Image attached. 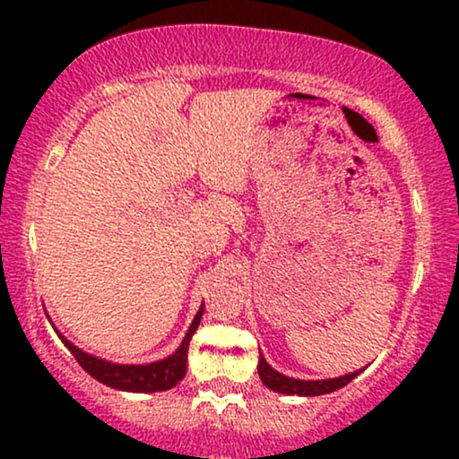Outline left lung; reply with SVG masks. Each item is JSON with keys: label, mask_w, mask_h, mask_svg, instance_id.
Returning a JSON list of instances; mask_svg holds the SVG:
<instances>
[{"label": "left lung", "mask_w": 459, "mask_h": 459, "mask_svg": "<svg viewBox=\"0 0 459 459\" xmlns=\"http://www.w3.org/2000/svg\"><path fill=\"white\" fill-rule=\"evenodd\" d=\"M363 369L351 372L341 378H328V380H297L288 378V376L275 372V369L265 361V357L259 353V378L267 388H272L275 393L284 394H299V397H317V394H328L334 393L338 388L347 386L355 376H359Z\"/></svg>", "instance_id": "obj_1"}]
</instances>
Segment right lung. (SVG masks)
I'll return each instance as SVG.
<instances>
[{
	"label": "right lung",
	"mask_w": 459,
	"mask_h": 459,
	"mask_svg": "<svg viewBox=\"0 0 459 459\" xmlns=\"http://www.w3.org/2000/svg\"><path fill=\"white\" fill-rule=\"evenodd\" d=\"M204 305H200V309L194 317V322L187 330L184 341H181L179 349L175 351L173 355H169L167 359L148 363V366H118V363H110L106 359H100V357H93L85 351L74 347L73 342H68L65 336H58L60 341L66 344V349L71 351L74 359L79 361V366L85 369L87 374L93 376L98 382L118 388V391H129V393H159V391H169L186 376L187 368V349H190V341L194 332L198 330L200 317H203Z\"/></svg>",
	"instance_id": "add662e5"
}]
</instances>
